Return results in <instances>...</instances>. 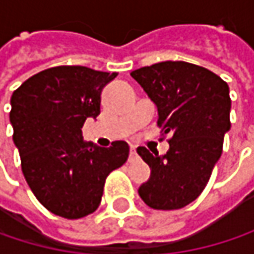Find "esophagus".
I'll list each match as a JSON object with an SVG mask.
<instances>
[{
  "instance_id": "esophagus-1",
  "label": "esophagus",
  "mask_w": 254,
  "mask_h": 254,
  "mask_svg": "<svg viewBox=\"0 0 254 254\" xmlns=\"http://www.w3.org/2000/svg\"><path fill=\"white\" fill-rule=\"evenodd\" d=\"M136 147L135 145H130V148H129V160H133V159H136Z\"/></svg>"
}]
</instances>
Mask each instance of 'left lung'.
I'll use <instances>...</instances> for the list:
<instances>
[{
	"mask_svg": "<svg viewBox=\"0 0 254 254\" xmlns=\"http://www.w3.org/2000/svg\"><path fill=\"white\" fill-rule=\"evenodd\" d=\"M130 76L156 104L157 125L172 133L163 156L136 148L151 169L138 194L151 209L185 207L201 194L222 154L224 136L231 129L228 83L187 62L156 63Z\"/></svg>",
	"mask_w": 254,
	"mask_h": 254,
	"instance_id": "8db88e82",
	"label": "left lung"
}]
</instances>
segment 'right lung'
I'll use <instances>...</instances> for the list:
<instances>
[{
	"label": "right lung",
	"instance_id": "right-lung-1",
	"mask_svg": "<svg viewBox=\"0 0 254 254\" xmlns=\"http://www.w3.org/2000/svg\"><path fill=\"white\" fill-rule=\"evenodd\" d=\"M118 73L57 66L25 80L11 95L10 122L22 171L51 213L79 219L97 210L107 175L129 156L125 141L85 142L82 127L100 115L101 91Z\"/></svg>",
	"mask_w": 254,
	"mask_h": 254
}]
</instances>
